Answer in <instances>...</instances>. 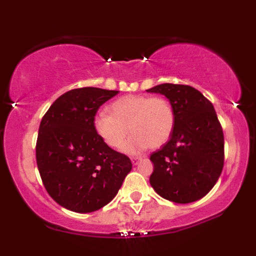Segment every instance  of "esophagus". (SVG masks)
Segmentation results:
<instances>
[{"mask_svg":"<svg viewBox=\"0 0 256 256\" xmlns=\"http://www.w3.org/2000/svg\"><path fill=\"white\" fill-rule=\"evenodd\" d=\"M142 160L141 157H132V166H138V162H140V160Z\"/></svg>","mask_w":256,"mask_h":256,"instance_id":"obj_1","label":"esophagus"}]
</instances>
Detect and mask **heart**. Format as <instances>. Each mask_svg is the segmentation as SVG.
<instances>
[{
	"mask_svg": "<svg viewBox=\"0 0 256 256\" xmlns=\"http://www.w3.org/2000/svg\"><path fill=\"white\" fill-rule=\"evenodd\" d=\"M108 113L94 118V130L104 144L120 149L129 129L132 135L124 146L128 154H138L148 146L158 148L170 138L174 128V108L162 96L129 94L113 101Z\"/></svg>",
	"mask_w": 256,
	"mask_h": 256,
	"instance_id": "heart-1",
	"label": "heart"
}]
</instances>
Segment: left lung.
Listing matches in <instances>:
<instances>
[{
	"instance_id": "8db88e82",
	"label": "left lung",
	"mask_w": 256,
	"mask_h": 256,
	"mask_svg": "<svg viewBox=\"0 0 256 256\" xmlns=\"http://www.w3.org/2000/svg\"><path fill=\"white\" fill-rule=\"evenodd\" d=\"M146 92L162 94L174 112L169 141L150 156V184L170 202L199 200L214 186L224 166V134L214 107L186 85L160 84Z\"/></svg>"
}]
</instances>
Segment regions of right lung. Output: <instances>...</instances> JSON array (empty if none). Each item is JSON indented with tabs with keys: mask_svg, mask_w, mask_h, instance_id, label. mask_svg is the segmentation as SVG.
Here are the masks:
<instances>
[{
	"mask_svg": "<svg viewBox=\"0 0 256 256\" xmlns=\"http://www.w3.org/2000/svg\"><path fill=\"white\" fill-rule=\"evenodd\" d=\"M118 93L96 87L68 90L40 121L36 160L42 180L51 198L72 212L104 208L132 170L130 160L104 144L93 126L101 104Z\"/></svg>",
	"mask_w": 256,
	"mask_h": 256,
	"instance_id": "right-lung-1",
	"label": "right lung"
}]
</instances>
